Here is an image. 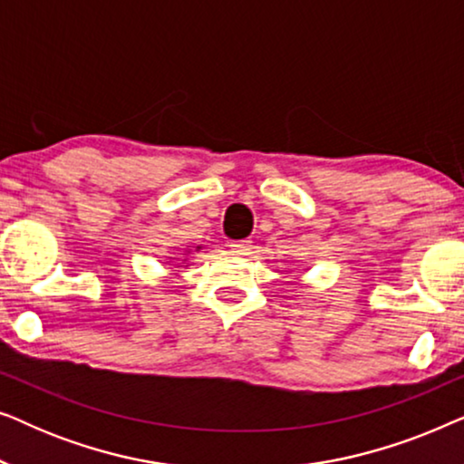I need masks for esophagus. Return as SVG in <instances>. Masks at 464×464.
Listing matches in <instances>:
<instances>
[{"mask_svg": "<svg viewBox=\"0 0 464 464\" xmlns=\"http://www.w3.org/2000/svg\"><path fill=\"white\" fill-rule=\"evenodd\" d=\"M251 246H253V243L249 238H245V240H232L230 243V249L234 251V253H238V256H246V253L251 251Z\"/></svg>", "mask_w": 464, "mask_h": 464, "instance_id": "obj_1", "label": "esophagus"}]
</instances>
